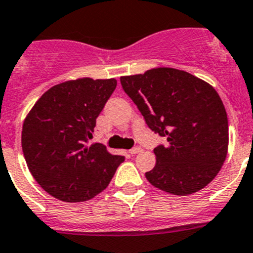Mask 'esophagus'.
<instances>
[{
    "instance_id": "34e87169",
    "label": "esophagus",
    "mask_w": 253,
    "mask_h": 253,
    "mask_svg": "<svg viewBox=\"0 0 253 253\" xmlns=\"http://www.w3.org/2000/svg\"><path fill=\"white\" fill-rule=\"evenodd\" d=\"M142 150H143V149H142V148H140V147H134L133 149L129 150V153H130L131 155H135V154H138V153L142 152Z\"/></svg>"
}]
</instances>
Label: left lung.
<instances>
[{
  "label": "left lung",
  "mask_w": 253,
  "mask_h": 253,
  "mask_svg": "<svg viewBox=\"0 0 253 253\" xmlns=\"http://www.w3.org/2000/svg\"><path fill=\"white\" fill-rule=\"evenodd\" d=\"M120 83L148 126L168 142L154 149L157 163L145 173L150 184L174 196L205 188L221 170L228 150V120L218 92L173 68L122 76Z\"/></svg>",
  "instance_id": "1"
}]
</instances>
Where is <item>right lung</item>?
Instances as JSON below:
<instances>
[{"instance_id": "add662e5", "label": "right lung", "mask_w": 253, "mask_h": 253, "mask_svg": "<svg viewBox=\"0 0 253 253\" xmlns=\"http://www.w3.org/2000/svg\"><path fill=\"white\" fill-rule=\"evenodd\" d=\"M115 87V79L65 81L43 92L26 115L22 152L32 177L50 196L70 203L94 198L124 161L100 143L87 144Z\"/></svg>"}]
</instances>
